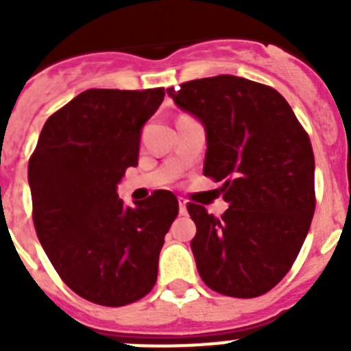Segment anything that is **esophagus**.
<instances>
[{
  "instance_id": "34e87169",
  "label": "esophagus",
  "mask_w": 351,
  "mask_h": 351,
  "mask_svg": "<svg viewBox=\"0 0 351 351\" xmlns=\"http://www.w3.org/2000/svg\"><path fill=\"white\" fill-rule=\"evenodd\" d=\"M179 213H181V214L188 213V210H186V200H184V198H181V197H179Z\"/></svg>"
}]
</instances>
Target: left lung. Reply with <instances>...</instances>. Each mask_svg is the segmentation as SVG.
<instances>
[{"label": "left lung", "mask_w": 351, "mask_h": 351, "mask_svg": "<svg viewBox=\"0 0 351 351\" xmlns=\"http://www.w3.org/2000/svg\"><path fill=\"white\" fill-rule=\"evenodd\" d=\"M206 130L204 176L221 182L216 218L188 204L204 283L223 295L267 293L295 262L315 214V156L308 133L276 89L235 75L167 89Z\"/></svg>", "instance_id": "obj_1"}]
</instances>
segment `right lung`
<instances>
[{"label": "right lung", "mask_w": 351, "mask_h": 351, "mask_svg": "<svg viewBox=\"0 0 351 351\" xmlns=\"http://www.w3.org/2000/svg\"><path fill=\"white\" fill-rule=\"evenodd\" d=\"M163 96V88L80 93L45 121L27 165L40 244L61 280L100 306H126L153 290L178 218L172 191H154L135 207L117 195Z\"/></svg>", "instance_id": "1"}]
</instances>
